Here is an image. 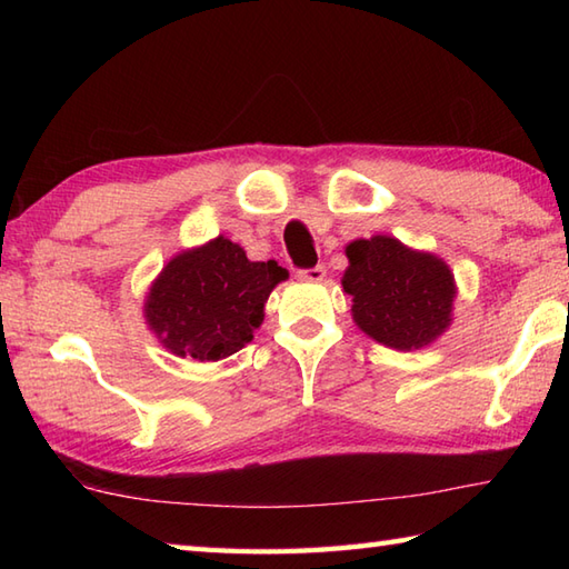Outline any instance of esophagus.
<instances>
[{
    "label": "esophagus",
    "mask_w": 569,
    "mask_h": 569,
    "mask_svg": "<svg viewBox=\"0 0 569 569\" xmlns=\"http://www.w3.org/2000/svg\"><path fill=\"white\" fill-rule=\"evenodd\" d=\"M325 266H312V269H303L298 271V278H303V281H322L325 278Z\"/></svg>",
    "instance_id": "1"
}]
</instances>
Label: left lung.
Returning <instances> with one entry per match:
<instances>
[{
  "label": "left lung",
  "instance_id": "obj_1",
  "mask_svg": "<svg viewBox=\"0 0 569 569\" xmlns=\"http://www.w3.org/2000/svg\"><path fill=\"white\" fill-rule=\"evenodd\" d=\"M345 253L342 288L352 298V320L373 342L413 352L450 328L457 283L438 253L389 234L349 241Z\"/></svg>",
  "mask_w": 569,
  "mask_h": 569
}]
</instances>
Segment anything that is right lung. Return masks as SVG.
Segmentation results:
<instances>
[{
  "label": "right lung",
  "instance_id": "1",
  "mask_svg": "<svg viewBox=\"0 0 569 569\" xmlns=\"http://www.w3.org/2000/svg\"><path fill=\"white\" fill-rule=\"evenodd\" d=\"M286 278L283 266L251 261L220 234L166 261L143 298V320L180 359H224L253 340L266 300Z\"/></svg>",
  "mask_w": 569,
  "mask_h": 569
}]
</instances>
